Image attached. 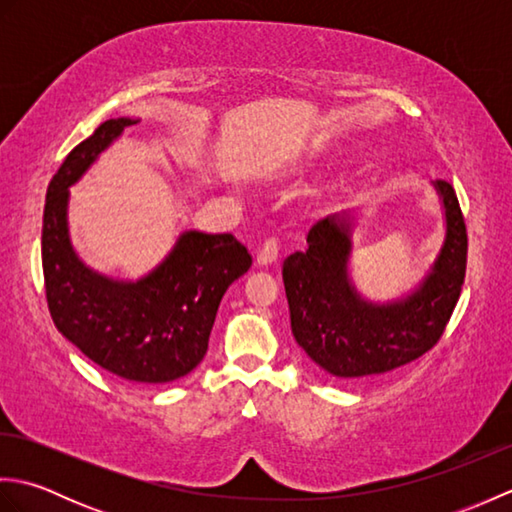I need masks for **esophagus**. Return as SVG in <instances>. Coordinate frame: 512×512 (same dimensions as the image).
<instances>
[{
  "label": "esophagus",
  "mask_w": 512,
  "mask_h": 512,
  "mask_svg": "<svg viewBox=\"0 0 512 512\" xmlns=\"http://www.w3.org/2000/svg\"><path fill=\"white\" fill-rule=\"evenodd\" d=\"M277 257H279L277 239H266V242L257 248L255 262H257V266H270L277 262Z\"/></svg>",
  "instance_id": "1"
}]
</instances>
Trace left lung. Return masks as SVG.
Masks as SVG:
<instances>
[{"label": "left lung", "mask_w": 512, "mask_h": 512, "mask_svg": "<svg viewBox=\"0 0 512 512\" xmlns=\"http://www.w3.org/2000/svg\"><path fill=\"white\" fill-rule=\"evenodd\" d=\"M444 211V242L427 275L407 295L372 301L350 275L354 211L323 217L310 228L308 248L284 259L292 336L310 361L341 383L387 374L438 343L460 299L466 273V226L458 195L436 180Z\"/></svg>", "instance_id": "8db88e82"}]
</instances>
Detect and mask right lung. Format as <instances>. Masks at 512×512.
I'll return each instance as SVG.
<instances>
[{
	"label": "right lung",
	"instance_id": "1",
	"mask_svg": "<svg viewBox=\"0 0 512 512\" xmlns=\"http://www.w3.org/2000/svg\"><path fill=\"white\" fill-rule=\"evenodd\" d=\"M138 118H110L76 145L50 180L41 264L50 317L72 345L107 372L160 385L193 372L206 354L228 286L253 264L231 233L184 231L162 262L136 281L112 279L76 255L70 187Z\"/></svg>",
	"mask_w": 512,
	"mask_h": 512
}]
</instances>
